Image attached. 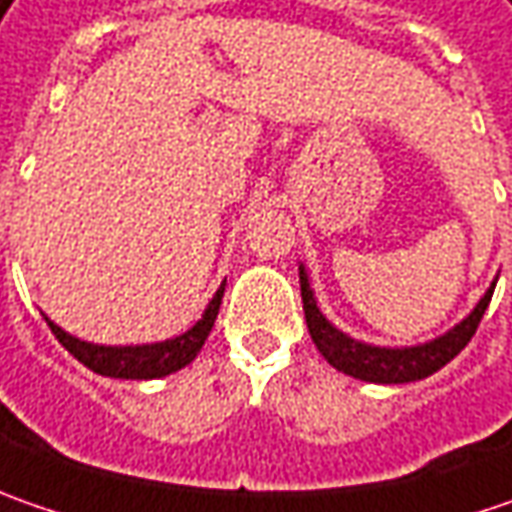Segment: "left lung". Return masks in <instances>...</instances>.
<instances>
[{
    "mask_svg": "<svg viewBox=\"0 0 512 512\" xmlns=\"http://www.w3.org/2000/svg\"><path fill=\"white\" fill-rule=\"evenodd\" d=\"M499 276L490 282L487 293L479 299V305L473 307L464 316L459 325H453L447 333L430 339L422 344H410V347H379V344L359 342L353 336H347L344 330L327 322V316L319 310L316 302V290L310 285L305 265H299V285H302V302H305V322L310 330V339L319 347V353L336 370H342L353 379L373 384H404L419 382L433 376L436 370H442L450 359H456L462 353L467 342L473 339L476 327L482 322L484 310L493 299Z\"/></svg>",
    "mask_w": 512,
    "mask_h": 512,
    "instance_id": "1",
    "label": "left lung"
}]
</instances>
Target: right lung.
I'll list each match as a JSON object with an SVG mask.
<instances>
[{
	"instance_id": "obj_1",
	"label": "right lung",
	"mask_w": 512,
	"mask_h": 512,
	"mask_svg": "<svg viewBox=\"0 0 512 512\" xmlns=\"http://www.w3.org/2000/svg\"><path fill=\"white\" fill-rule=\"evenodd\" d=\"M222 296H225V282L219 285V290L213 293V299L207 302L205 313L196 325L185 330L182 336H173L165 342L153 344H93L85 339H76L70 336L68 330L50 322L45 316V322L53 330V336L62 342V347L68 350L73 359L90 367L93 373L99 376H110V379H162L170 376L176 370H182L185 364L196 359V353L202 350L207 333L213 330V322L219 316V305H222Z\"/></svg>"
}]
</instances>
